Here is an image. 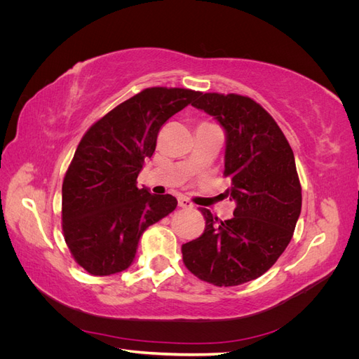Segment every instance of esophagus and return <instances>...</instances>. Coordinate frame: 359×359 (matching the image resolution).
<instances>
[{"instance_id": "obj_1", "label": "esophagus", "mask_w": 359, "mask_h": 359, "mask_svg": "<svg viewBox=\"0 0 359 359\" xmlns=\"http://www.w3.org/2000/svg\"><path fill=\"white\" fill-rule=\"evenodd\" d=\"M178 205L181 206V208H191V202L189 199H186L184 196H180L178 198Z\"/></svg>"}]
</instances>
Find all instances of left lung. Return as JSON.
<instances>
[{
    "label": "left lung",
    "mask_w": 359,
    "mask_h": 359,
    "mask_svg": "<svg viewBox=\"0 0 359 359\" xmlns=\"http://www.w3.org/2000/svg\"><path fill=\"white\" fill-rule=\"evenodd\" d=\"M198 97L191 104L226 130L223 175L236 208L224 222L202 208L203 233L182 244V262L206 283L238 286L265 274L286 250L301 214V182L286 136L257 102L233 93Z\"/></svg>",
    "instance_id": "obj_1"
}]
</instances>
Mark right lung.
<instances>
[{
	"mask_svg": "<svg viewBox=\"0 0 359 359\" xmlns=\"http://www.w3.org/2000/svg\"><path fill=\"white\" fill-rule=\"evenodd\" d=\"M199 91L153 86L95 121L76 148L62 181V235L74 262L93 276L132 265L140 235L177 208L172 194L136 187L161 126Z\"/></svg>",
	"mask_w": 359,
	"mask_h": 359,
	"instance_id": "obj_1",
	"label": "right lung"
}]
</instances>
